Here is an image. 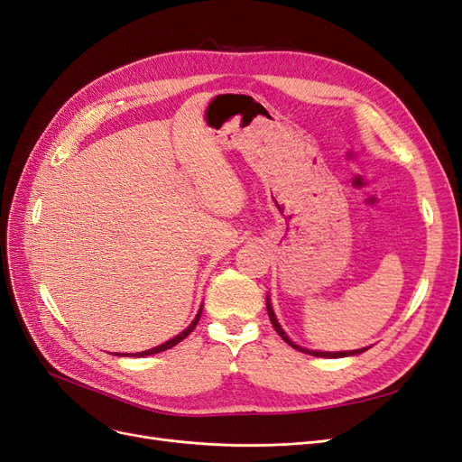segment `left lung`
<instances>
[{"mask_svg": "<svg viewBox=\"0 0 462 462\" xmlns=\"http://www.w3.org/2000/svg\"><path fill=\"white\" fill-rule=\"evenodd\" d=\"M265 306H268V316H270V319H272L273 329H275L279 335H282V339H283L285 343H289L292 348H297V351H300V353H309V355H312V356H321V358H343V356H353V355H360V353H365V351H366V348H358V351L321 353V351H309V348H302V346H299V345L292 343V341L287 337V333L282 329V326H279V321H277V318H275V314H273V309H272V304H270V299H265Z\"/></svg>", "mask_w": 462, "mask_h": 462, "instance_id": "left-lung-1", "label": "left lung"}]
</instances>
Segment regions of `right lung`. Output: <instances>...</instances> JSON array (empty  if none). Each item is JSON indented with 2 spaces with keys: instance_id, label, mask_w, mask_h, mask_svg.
Segmentation results:
<instances>
[{
  "instance_id": "right-lung-1",
  "label": "right lung",
  "mask_w": 462,
  "mask_h": 462,
  "mask_svg": "<svg viewBox=\"0 0 462 462\" xmlns=\"http://www.w3.org/2000/svg\"><path fill=\"white\" fill-rule=\"evenodd\" d=\"M200 316H202V306H200V310H199V314L194 316V319L190 321V326L185 329V331H180L179 335H175L173 339H170V341H165V343H162V345H158V346H153V348H148V351H143V353H134V355H129V356H150V355H156V353H162V351H167V348H171V346H175L177 343H180L183 341L187 335L197 328V324H199V319H200ZM116 356H127V355H123V353H117Z\"/></svg>"
}]
</instances>
